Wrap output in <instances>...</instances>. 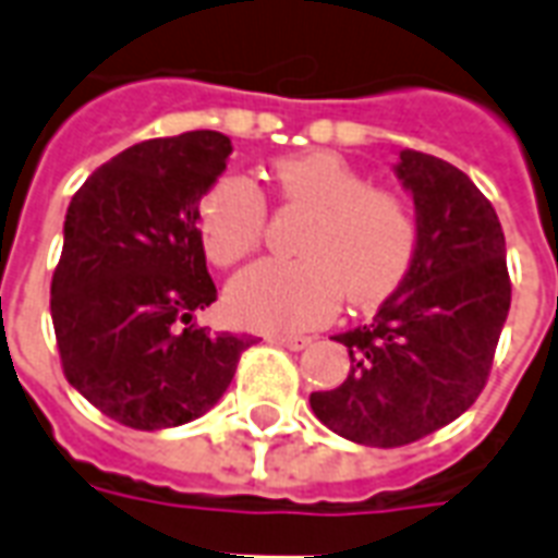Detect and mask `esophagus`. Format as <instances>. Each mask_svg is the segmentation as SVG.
<instances>
[{"label":"esophagus","mask_w":558,"mask_h":558,"mask_svg":"<svg viewBox=\"0 0 558 558\" xmlns=\"http://www.w3.org/2000/svg\"><path fill=\"white\" fill-rule=\"evenodd\" d=\"M271 340L280 343V347H287V350H304L311 343L307 335H271Z\"/></svg>","instance_id":"obj_1"}]
</instances>
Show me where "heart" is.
I'll list each match as a JSON object with an SVG mask.
<instances>
[{
    "label": "heart",
    "mask_w": 558,
    "mask_h": 558,
    "mask_svg": "<svg viewBox=\"0 0 558 558\" xmlns=\"http://www.w3.org/2000/svg\"><path fill=\"white\" fill-rule=\"evenodd\" d=\"M280 199L307 208L295 239L302 259H263L235 275L227 307L251 328H307L338 311L374 307L398 287L415 254V218L395 191L371 187L335 151H304L275 167ZM266 196L247 175H220L199 199V239L215 266L254 254L266 232Z\"/></svg>",
    "instance_id": "b5f03b06"
}]
</instances>
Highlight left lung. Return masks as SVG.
Instances as JSON below:
<instances>
[{"mask_svg": "<svg viewBox=\"0 0 558 558\" xmlns=\"http://www.w3.org/2000/svg\"><path fill=\"white\" fill-rule=\"evenodd\" d=\"M398 179L415 199V254L371 326L338 335L350 374L314 391L328 430L371 448L418 442L460 418L490 376L511 307L502 223L454 163L400 151Z\"/></svg>", "mask_w": 558, "mask_h": 558, "instance_id": "left-lung-1", "label": "left lung"}]
</instances>
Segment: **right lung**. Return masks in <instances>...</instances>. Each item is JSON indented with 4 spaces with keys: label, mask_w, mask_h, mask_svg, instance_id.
Returning a JSON list of instances; mask_svg holds the SVG:
<instances>
[{
    "label": "right lung",
    "mask_w": 558,
    "mask_h": 558,
    "mask_svg": "<svg viewBox=\"0 0 558 558\" xmlns=\"http://www.w3.org/2000/svg\"><path fill=\"white\" fill-rule=\"evenodd\" d=\"M230 151L218 131L146 140L92 172L68 206L50 283L62 371L134 430L199 418L254 343L194 319L218 299L196 215Z\"/></svg>",
    "instance_id": "1"
}]
</instances>
